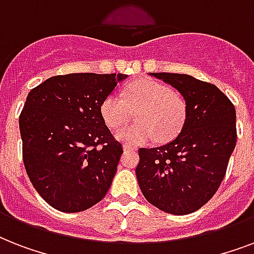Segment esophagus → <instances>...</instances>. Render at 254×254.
<instances>
[{"mask_svg":"<svg viewBox=\"0 0 254 254\" xmlns=\"http://www.w3.org/2000/svg\"><path fill=\"white\" fill-rule=\"evenodd\" d=\"M124 150L129 151V150H137V147L133 146V145H129V143H124Z\"/></svg>","mask_w":254,"mask_h":254,"instance_id":"34e87169","label":"esophagus"}]
</instances>
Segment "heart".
Here are the masks:
<instances>
[{
	"mask_svg": "<svg viewBox=\"0 0 254 254\" xmlns=\"http://www.w3.org/2000/svg\"><path fill=\"white\" fill-rule=\"evenodd\" d=\"M121 97L112 93L103 100L100 113L111 129L127 123L130 111H137V124L121 127L116 137L127 143H145L155 138L171 141L181 133L187 119V103L169 85L153 79L130 81L121 89Z\"/></svg>",
	"mask_w": 254,
	"mask_h": 254,
	"instance_id": "heart-1",
	"label": "heart"
}]
</instances>
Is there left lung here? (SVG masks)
Wrapping results in <instances>:
<instances>
[{
  "mask_svg": "<svg viewBox=\"0 0 254 254\" xmlns=\"http://www.w3.org/2000/svg\"><path fill=\"white\" fill-rule=\"evenodd\" d=\"M181 92L187 119L171 142L141 147L135 175L150 204L173 215L203 207L219 189L237 139L236 109L211 83L183 73H151Z\"/></svg>",
  "mask_w": 254,
  "mask_h": 254,
  "instance_id": "8db88e82",
  "label": "left lung"
}]
</instances>
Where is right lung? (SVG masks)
<instances>
[{
  "label": "right lung",
  "mask_w": 254,
  "mask_h": 254,
  "mask_svg": "<svg viewBox=\"0 0 254 254\" xmlns=\"http://www.w3.org/2000/svg\"><path fill=\"white\" fill-rule=\"evenodd\" d=\"M124 73L58 75L33 88L19 116L22 158L38 193L58 211L80 212L103 200L123 145L100 105Z\"/></svg>",
  "instance_id": "obj_1"
}]
</instances>
